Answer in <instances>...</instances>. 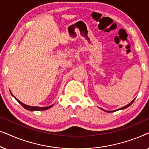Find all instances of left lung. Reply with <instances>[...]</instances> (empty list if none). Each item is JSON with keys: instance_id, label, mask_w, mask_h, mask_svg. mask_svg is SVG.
<instances>
[{"instance_id": "1", "label": "left lung", "mask_w": 149, "mask_h": 149, "mask_svg": "<svg viewBox=\"0 0 149 149\" xmlns=\"http://www.w3.org/2000/svg\"><path fill=\"white\" fill-rule=\"evenodd\" d=\"M135 100V99H134ZM134 100H132L131 102L130 103H129L128 104H127L126 106H125V107H121V108H120V109H117V110H115V111H105V110H104V109H102L104 111H106V112H109V113H111V112H115V111H119V110H123V109H126V108H127V107H129L130 105H132V103L134 102Z\"/></svg>"}]
</instances>
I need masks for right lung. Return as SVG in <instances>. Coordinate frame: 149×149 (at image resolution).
<instances>
[{
	"label": "right lung",
	"mask_w": 149,
	"mask_h": 149,
	"mask_svg": "<svg viewBox=\"0 0 149 149\" xmlns=\"http://www.w3.org/2000/svg\"><path fill=\"white\" fill-rule=\"evenodd\" d=\"M10 92H11V91H10ZM11 95H13V96L15 97V99L17 100L18 102H19L20 104H21L22 107H23L24 109L28 110V111H45V110H47V109H50L51 107H52L54 105H52V106H49V107H31V106H28V105H26L25 104L22 103V102H20L19 100H17L16 97L14 96V95L12 94V93L11 92Z\"/></svg>",
	"instance_id": "right-lung-1"
}]
</instances>
